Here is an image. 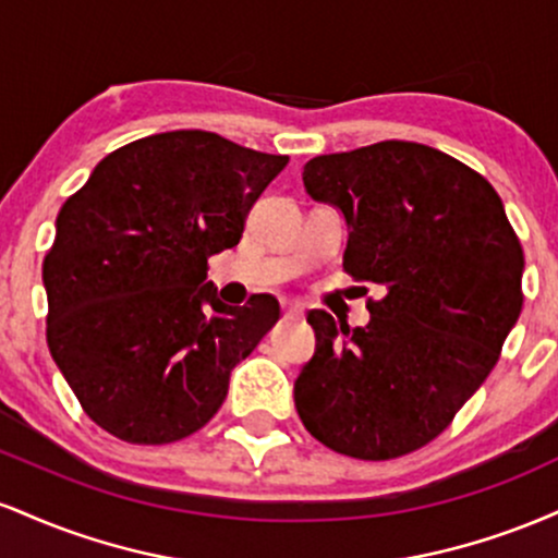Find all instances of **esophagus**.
I'll list each match as a JSON object with an SVG mask.
<instances>
[{
  "instance_id": "obj_1",
  "label": "esophagus",
  "mask_w": 558,
  "mask_h": 558,
  "mask_svg": "<svg viewBox=\"0 0 558 558\" xmlns=\"http://www.w3.org/2000/svg\"><path fill=\"white\" fill-rule=\"evenodd\" d=\"M283 317H286V319H299V317H301V310H299V306L288 304L286 310H283Z\"/></svg>"
}]
</instances>
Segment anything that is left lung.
Segmentation results:
<instances>
[{
	"label": "left lung",
	"instance_id": "obj_1",
	"mask_svg": "<svg viewBox=\"0 0 558 558\" xmlns=\"http://www.w3.org/2000/svg\"><path fill=\"white\" fill-rule=\"evenodd\" d=\"M301 178L343 215V270L383 299L354 330L306 315L317 345L293 383L299 417L345 457L417 451L483 386L520 319L524 257L501 196L414 141L315 157Z\"/></svg>",
	"mask_w": 558,
	"mask_h": 558
}]
</instances>
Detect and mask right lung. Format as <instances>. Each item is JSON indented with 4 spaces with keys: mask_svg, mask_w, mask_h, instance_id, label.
Instances as JSON below:
<instances>
[{
    "mask_svg": "<svg viewBox=\"0 0 558 558\" xmlns=\"http://www.w3.org/2000/svg\"><path fill=\"white\" fill-rule=\"evenodd\" d=\"M286 165L217 133H157L107 155L62 204L41 272L47 343L114 438L162 446L207 425L230 369L278 323L270 293L222 304L207 259L241 241Z\"/></svg>",
    "mask_w": 558,
    "mask_h": 558,
    "instance_id": "right-lung-1",
    "label": "right lung"
}]
</instances>
